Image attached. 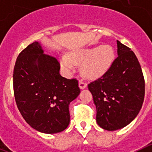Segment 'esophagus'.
I'll use <instances>...</instances> for the list:
<instances>
[{
	"instance_id": "1",
	"label": "esophagus",
	"mask_w": 152,
	"mask_h": 152,
	"mask_svg": "<svg viewBox=\"0 0 152 152\" xmlns=\"http://www.w3.org/2000/svg\"><path fill=\"white\" fill-rule=\"evenodd\" d=\"M79 88L81 90L85 89V88H87V84H86L85 82H84L83 80H79Z\"/></svg>"
}]
</instances>
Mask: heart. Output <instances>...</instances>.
Returning a JSON list of instances; mask_svg holds the SVG:
<instances>
[{
	"mask_svg": "<svg viewBox=\"0 0 152 152\" xmlns=\"http://www.w3.org/2000/svg\"><path fill=\"white\" fill-rule=\"evenodd\" d=\"M115 52L110 45H96L71 52L69 56L60 57V65L67 75L72 73L75 64H82L81 72L86 77L97 79L103 77L112 67Z\"/></svg>",
	"mask_w": 152,
	"mask_h": 152,
	"instance_id": "1",
	"label": "heart"
}]
</instances>
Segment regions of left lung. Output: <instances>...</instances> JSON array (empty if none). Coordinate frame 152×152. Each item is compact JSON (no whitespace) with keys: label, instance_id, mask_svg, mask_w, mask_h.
Returning <instances> with one entry per match:
<instances>
[{"label":"left lung","instance_id":"obj_1","mask_svg":"<svg viewBox=\"0 0 152 152\" xmlns=\"http://www.w3.org/2000/svg\"><path fill=\"white\" fill-rule=\"evenodd\" d=\"M117 42L118 57L103 77L88 84L96 108V123L108 131L120 129L137 116L145 96V80L135 53Z\"/></svg>","mask_w":152,"mask_h":152}]
</instances>
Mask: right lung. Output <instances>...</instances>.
Returning a JSON list of instances; mask_svg holds the SVG:
<instances>
[{"label":"right lung","mask_w":152,"mask_h":152,"mask_svg":"<svg viewBox=\"0 0 152 152\" xmlns=\"http://www.w3.org/2000/svg\"><path fill=\"white\" fill-rule=\"evenodd\" d=\"M60 64L44 54L39 42L20 53L13 69V92L19 111L37 131L54 134L70 123L69 104L80 94L78 81L59 74Z\"/></svg>","instance_id":"add662e5"}]
</instances>
